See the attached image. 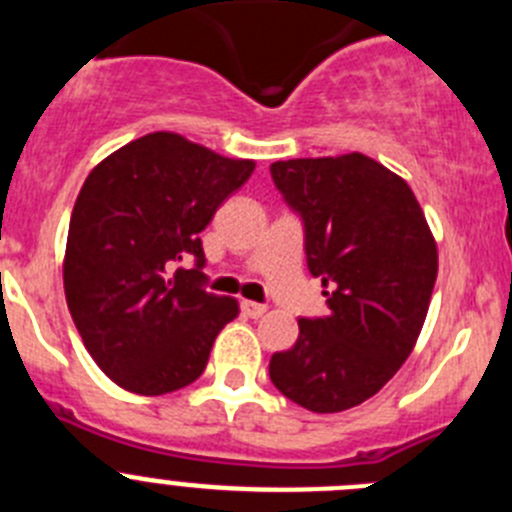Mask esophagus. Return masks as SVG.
<instances>
[{"label": "esophagus", "instance_id": "1", "mask_svg": "<svg viewBox=\"0 0 512 512\" xmlns=\"http://www.w3.org/2000/svg\"><path fill=\"white\" fill-rule=\"evenodd\" d=\"M241 312L246 315V318H261L266 312V305H259V302H248L243 300L241 302Z\"/></svg>", "mask_w": 512, "mask_h": 512}]
</instances>
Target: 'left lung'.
Wrapping results in <instances>:
<instances>
[{
    "label": "left lung",
    "mask_w": 512,
    "mask_h": 512,
    "mask_svg": "<svg viewBox=\"0 0 512 512\" xmlns=\"http://www.w3.org/2000/svg\"><path fill=\"white\" fill-rule=\"evenodd\" d=\"M271 179L305 225L307 269L323 279L328 315L300 318L295 346L269 377L312 413L356 408L395 377L420 336L438 251L413 189L364 153L289 158Z\"/></svg>",
    "instance_id": "obj_1"
}]
</instances>
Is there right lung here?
<instances>
[{
  "label": "right lung",
  "instance_id": "add662e5",
  "mask_svg": "<svg viewBox=\"0 0 512 512\" xmlns=\"http://www.w3.org/2000/svg\"><path fill=\"white\" fill-rule=\"evenodd\" d=\"M256 164L176 133H148L99 161L71 212L63 289L81 341L135 395L182 390L205 372L233 297L202 282L200 233ZM194 255V270L173 271Z\"/></svg>",
  "mask_w": 512,
  "mask_h": 512
}]
</instances>
